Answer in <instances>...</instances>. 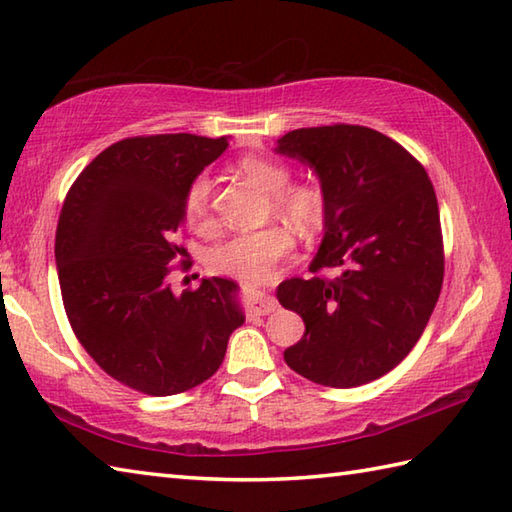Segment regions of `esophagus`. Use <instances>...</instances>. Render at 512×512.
Returning <instances> with one entry per match:
<instances>
[{
  "instance_id": "obj_1",
  "label": "esophagus",
  "mask_w": 512,
  "mask_h": 512,
  "mask_svg": "<svg viewBox=\"0 0 512 512\" xmlns=\"http://www.w3.org/2000/svg\"><path fill=\"white\" fill-rule=\"evenodd\" d=\"M275 308H277L275 299L273 297H266V295H257L253 302H250V306H248L250 315H268V313H273Z\"/></svg>"
}]
</instances>
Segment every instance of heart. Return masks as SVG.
<instances>
[{
	"mask_svg": "<svg viewBox=\"0 0 512 512\" xmlns=\"http://www.w3.org/2000/svg\"><path fill=\"white\" fill-rule=\"evenodd\" d=\"M237 170L255 186L270 195V213L282 217L302 233L315 230L324 219V195L313 184L290 186V168L268 157L248 155L237 162ZM210 199H213V179L206 173L190 182L184 199L186 219L190 226L206 228L210 224ZM290 248V235L284 228L268 226L255 233H242L210 248L206 257L208 268L219 275L239 279H262L270 268Z\"/></svg>",
	"mask_w": 512,
	"mask_h": 512,
	"instance_id": "1",
	"label": "heart"
}]
</instances>
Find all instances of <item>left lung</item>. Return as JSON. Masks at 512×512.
I'll list each match as a JSON object with an SVG mask.
<instances>
[{
	"instance_id": "left-lung-1",
	"label": "left lung",
	"mask_w": 512,
	"mask_h": 512,
	"mask_svg": "<svg viewBox=\"0 0 512 512\" xmlns=\"http://www.w3.org/2000/svg\"><path fill=\"white\" fill-rule=\"evenodd\" d=\"M275 153L317 175L324 237L308 270L335 273L277 286L279 304L306 326L286 364L322 386L373 382L413 350L442 290L433 184L406 148L366 126L290 130Z\"/></svg>"
}]
</instances>
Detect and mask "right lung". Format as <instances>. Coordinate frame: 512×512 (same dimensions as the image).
<instances>
[{
  "mask_svg": "<svg viewBox=\"0 0 512 512\" xmlns=\"http://www.w3.org/2000/svg\"><path fill=\"white\" fill-rule=\"evenodd\" d=\"M228 137H130L108 146L70 186L55 235L68 322L97 366L139 393L166 397L206 382L246 322L239 286L208 277L175 293L170 262L190 182Z\"/></svg>",
  "mask_w": 512,
  "mask_h": 512,
  "instance_id": "right-lung-1",
  "label": "right lung"
}]
</instances>
